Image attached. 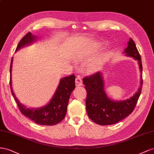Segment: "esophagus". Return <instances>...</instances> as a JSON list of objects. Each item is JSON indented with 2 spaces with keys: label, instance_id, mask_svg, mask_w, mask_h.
I'll return each instance as SVG.
<instances>
[{
  "label": "esophagus",
  "instance_id": "esophagus-1",
  "mask_svg": "<svg viewBox=\"0 0 154 154\" xmlns=\"http://www.w3.org/2000/svg\"><path fill=\"white\" fill-rule=\"evenodd\" d=\"M75 85H76V86H82V81L79 76L77 77V78L75 79Z\"/></svg>",
  "mask_w": 154,
  "mask_h": 154
}]
</instances>
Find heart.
I'll return each mask as SVG.
<instances>
[{
    "instance_id": "1",
    "label": "heart",
    "mask_w": 154,
    "mask_h": 154,
    "mask_svg": "<svg viewBox=\"0 0 154 154\" xmlns=\"http://www.w3.org/2000/svg\"><path fill=\"white\" fill-rule=\"evenodd\" d=\"M92 55V53L91 51H82L79 52L76 55V59L78 60H85L89 59L91 55ZM102 64V60H93L91 62L88 64L86 67L85 70L88 73H94L97 71L99 69L100 66Z\"/></svg>"
}]
</instances>
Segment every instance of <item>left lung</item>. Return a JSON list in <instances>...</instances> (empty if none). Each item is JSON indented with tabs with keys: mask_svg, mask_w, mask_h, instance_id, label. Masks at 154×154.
<instances>
[{
	"mask_svg": "<svg viewBox=\"0 0 154 154\" xmlns=\"http://www.w3.org/2000/svg\"><path fill=\"white\" fill-rule=\"evenodd\" d=\"M124 53L126 56L138 60L140 71L142 73L141 58L131 38H130ZM140 77V85L137 91L130 99L123 100H114L108 97L104 90L101 72H98L83 79V84L87 91L86 111L90 119L97 124L104 126L114 125L128 116L134 111L141 93L142 75Z\"/></svg>",
	"mask_w": 154,
	"mask_h": 154,
	"instance_id": "8db88e82",
	"label": "left lung"
}]
</instances>
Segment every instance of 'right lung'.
<instances>
[{
    "label": "right lung",
    "instance_id": "right-lung-1",
    "mask_svg": "<svg viewBox=\"0 0 154 154\" xmlns=\"http://www.w3.org/2000/svg\"><path fill=\"white\" fill-rule=\"evenodd\" d=\"M36 40L37 36L33 35L32 33L28 32L20 41L15 51H17L20 48L25 46L31 45ZM12 64L13 58L11 59L10 65V84L11 91L20 112L37 125L52 126L58 124L61 121H63L67 112L69 96L75 88V77L74 75H71L70 76L61 79L54 95L53 96L50 102L46 106L39 108H26L19 102L13 91L11 86Z\"/></svg>",
    "mask_w": 154,
    "mask_h": 154
}]
</instances>
